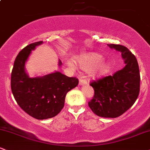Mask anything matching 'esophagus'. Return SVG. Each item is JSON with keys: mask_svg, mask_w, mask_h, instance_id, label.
I'll return each mask as SVG.
<instances>
[{"mask_svg": "<svg viewBox=\"0 0 150 150\" xmlns=\"http://www.w3.org/2000/svg\"><path fill=\"white\" fill-rule=\"evenodd\" d=\"M87 81L86 79L83 78H80L79 79V85L80 86H83V85H86L87 84Z\"/></svg>", "mask_w": 150, "mask_h": 150, "instance_id": "1", "label": "esophagus"}]
</instances>
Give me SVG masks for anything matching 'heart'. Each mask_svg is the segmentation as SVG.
<instances>
[{
  "label": "heart",
  "instance_id": "b5f03b06",
  "mask_svg": "<svg viewBox=\"0 0 150 150\" xmlns=\"http://www.w3.org/2000/svg\"><path fill=\"white\" fill-rule=\"evenodd\" d=\"M103 57L95 53H88L80 56L77 59L78 65L83 70H92L94 77H101L107 74L109 71V65L108 64H101ZM72 62H69V65L72 66Z\"/></svg>",
  "mask_w": 150,
  "mask_h": 150
}]
</instances>
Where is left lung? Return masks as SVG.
I'll list each match as a JSON object with an SVG mask.
<instances>
[{
    "label": "left lung",
    "mask_w": 150,
    "mask_h": 150,
    "mask_svg": "<svg viewBox=\"0 0 150 150\" xmlns=\"http://www.w3.org/2000/svg\"><path fill=\"white\" fill-rule=\"evenodd\" d=\"M107 45L122 53L126 65L112 76L90 83L94 95L88 102V107L99 117L116 118L127 112L139 96V69L136 57L127 47L119 44Z\"/></svg>",
    "instance_id": "obj_1"
}]
</instances>
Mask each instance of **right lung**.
<instances>
[{
  "label": "right lung",
  "instance_id": "add662e5",
  "mask_svg": "<svg viewBox=\"0 0 150 150\" xmlns=\"http://www.w3.org/2000/svg\"><path fill=\"white\" fill-rule=\"evenodd\" d=\"M38 41L25 46L19 52L11 72V86L19 107L37 120H46L57 115L64 107L66 95L78 85L79 80L55 71L43 76L30 78L25 70V64ZM62 64L61 60L59 66Z\"/></svg>",
  "mask_w": 150,
  "mask_h": 150
}]
</instances>
